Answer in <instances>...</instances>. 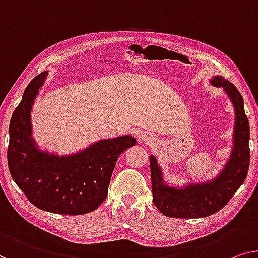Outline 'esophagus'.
<instances>
[{
	"mask_svg": "<svg viewBox=\"0 0 258 258\" xmlns=\"http://www.w3.org/2000/svg\"><path fill=\"white\" fill-rule=\"evenodd\" d=\"M140 140L144 141V142H152V137L148 136V134H144V136L140 137Z\"/></svg>",
	"mask_w": 258,
	"mask_h": 258,
	"instance_id": "esophagus-1",
	"label": "esophagus"
}]
</instances>
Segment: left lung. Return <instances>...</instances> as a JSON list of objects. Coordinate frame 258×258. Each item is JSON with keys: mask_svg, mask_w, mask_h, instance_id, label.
Returning <instances> with one entry per match:
<instances>
[{"mask_svg": "<svg viewBox=\"0 0 258 258\" xmlns=\"http://www.w3.org/2000/svg\"><path fill=\"white\" fill-rule=\"evenodd\" d=\"M215 87L224 88L235 109L234 148L224 170L217 178L207 183L189 184L174 187L164 184L162 171L153 155L151 161L153 202L161 213L170 218H204L220 211L247 177L250 163L249 138L250 128L244 112V103L240 91L221 76L211 80Z\"/></svg>", "mask_w": 258, "mask_h": 258, "instance_id": "obj_1", "label": "left lung"}]
</instances>
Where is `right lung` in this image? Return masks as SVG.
Listing matches in <instances>:
<instances>
[{"instance_id": "obj_1", "label": "right lung", "mask_w": 258, "mask_h": 258, "mask_svg": "<svg viewBox=\"0 0 258 258\" xmlns=\"http://www.w3.org/2000/svg\"><path fill=\"white\" fill-rule=\"evenodd\" d=\"M46 75L43 72L31 81L10 119V175L38 209L67 215L89 213L106 198L118 157L137 141L130 136L101 140L66 156L39 151L31 138L30 112Z\"/></svg>"}]
</instances>
